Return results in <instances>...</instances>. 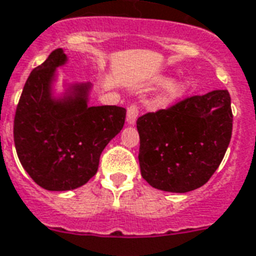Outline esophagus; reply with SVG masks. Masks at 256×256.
Instances as JSON below:
<instances>
[{"mask_svg":"<svg viewBox=\"0 0 256 256\" xmlns=\"http://www.w3.org/2000/svg\"><path fill=\"white\" fill-rule=\"evenodd\" d=\"M138 114H140V108L136 106V104H128V124H136V116H138Z\"/></svg>","mask_w":256,"mask_h":256,"instance_id":"esophagus-1","label":"esophagus"}]
</instances>
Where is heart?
<instances>
[{
	"label": "heart",
	"mask_w": 256,
	"mask_h": 256,
	"mask_svg": "<svg viewBox=\"0 0 256 256\" xmlns=\"http://www.w3.org/2000/svg\"><path fill=\"white\" fill-rule=\"evenodd\" d=\"M162 84H164V81H160ZM187 88V84L186 82H176V84H172V85L168 86V88H166V94H164V100H175V98H178V96H180L183 94V92H186Z\"/></svg>",
	"instance_id": "1"
}]
</instances>
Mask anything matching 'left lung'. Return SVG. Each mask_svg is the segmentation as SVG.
<instances>
[{
    "label": "left lung",
    "mask_w": 256,
    "mask_h": 256,
    "mask_svg": "<svg viewBox=\"0 0 256 256\" xmlns=\"http://www.w3.org/2000/svg\"><path fill=\"white\" fill-rule=\"evenodd\" d=\"M140 166L158 190L187 192L203 186L219 168L232 132L227 90L187 96L136 120Z\"/></svg>",
    "instance_id": "8db88e82"
}]
</instances>
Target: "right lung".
I'll list each match as a JSON object with an SVG mask.
<instances>
[{
  "label": "right lung",
  "mask_w": 256,
  "mask_h": 256,
  "mask_svg": "<svg viewBox=\"0 0 256 256\" xmlns=\"http://www.w3.org/2000/svg\"><path fill=\"white\" fill-rule=\"evenodd\" d=\"M65 62V53L56 49L33 69L14 116L18 160L30 178L49 191L74 190L94 176L104 148L126 118L120 106L88 108V85L74 86L65 100H52L50 82Z\"/></svg>",
  "instance_id": "1"
}]
</instances>
